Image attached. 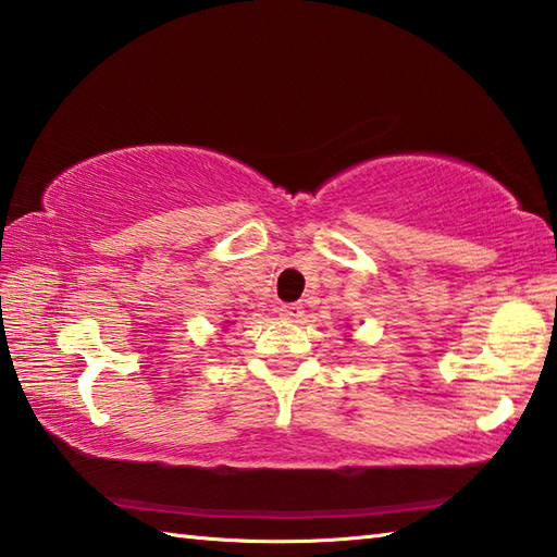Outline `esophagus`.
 Listing matches in <instances>:
<instances>
[{
  "label": "esophagus",
  "mask_w": 557,
  "mask_h": 557,
  "mask_svg": "<svg viewBox=\"0 0 557 557\" xmlns=\"http://www.w3.org/2000/svg\"><path fill=\"white\" fill-rule=\"evenodd\" d=\"M277 311H280V317L287 321H299L301 317H305V309H301L299 305H282Z\"/></svg>",
  "instance_id": "34e87169"
}]
</instances>
